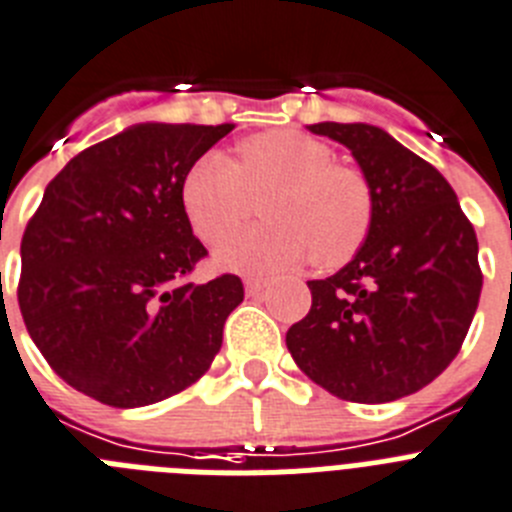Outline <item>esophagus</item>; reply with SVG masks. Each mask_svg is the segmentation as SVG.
<instances>
[{"label": "esophagus", "mask_w": 512, "mask_h": 512, "mask_svg": "<svg viewBox=\"0 0 512 512\" xmlns=\"http://www.w3.org/2000/svg\"><path fill=\"white\" fill-rule=\"evenodd\" d=\"M266 287H269V282H266V279H246V292L248 295H261V292L266 290Z\"/></svg>", "instance_id": "esophagus-1"}]
</instances>
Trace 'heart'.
<instances>
[{
  "mask_svg": "<svg viewBox=\"0 0 512 512\" xmlns=\"http://www.w3.org/2000/svg\"><path fill=\"white\" fill-rule=\"evenodd\" d=\"M270 196L266 226L241 231L217 248V264L233 272H285L316 259L323 269L347 264L370 235L375 199L357 168L334 163L321 139L290 129L264 131L240 144V165L207 152L183 178L181 202L194 233L225 238L250 213L253 195Z\"/></svg>",
  "mask_w": 512,
  "mask_h": 512,
  "instance_id": "heart-1",
  "label": "heart"
}]
</instances>
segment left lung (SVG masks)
Here are the masks:
<instances>
[{
  "label": "left lung",
  "mask_w": 512,
  "mask_h": 512,
  "mask_svg": "<svg viewBox=\"0 0 512 512\" xmlns=\"http://www.w3.org/2000/svg\"><path fill=\"white\" fill-rule=\"evenodd\" d=\"M368 178L375 217L365 246L336 274L310 279L287 349L339 399L386 404L443 373L464 344L482 292L479 243L438 170L373 124L321 121Z\"/></svg>",
  "instance_id": "8db88e82"
}]
</instances>
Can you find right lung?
I'll return each instance as SVG.
<instances>
[{
    "label": "right lung",
    "mask_w": 512,
    "mask_h": 512,
    "mask_svg": "<svg viewBox=\"0 0 512 512\" xmlns=\"http://www.w3.org/2000/svg\"><path fill=\"white\" fill-rule=\"evenodd\" d=\"M230 124H134L72 157L20 243L30 339L72 388L134 409L196 383L222 347L243 282H189L207 248L183 178Z\"/></svg>",
    "instance_id": "1"
}]
</instances>
